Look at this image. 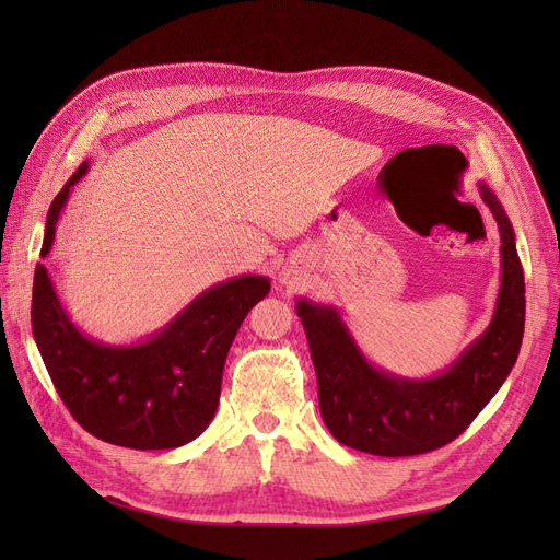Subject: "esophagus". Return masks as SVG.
I'll use <instances>...</instances> for the list:
<instances>
[{"instance_id":"esophagus-1","label":"esophagus","mask_w":560,"mask_h":560,"mask_svg":"<svg viewBox=\"0 0 560 560\" xmlns=\"http://www.w3.org/2000/svg\"><path fill=\"white\" fill-rule=\"evenodd\" d=\"M299 280H301V276L296 273L294 268H284L282 273H280V282H282L284 287H294V284H299Z\"/></svg>"}]
</instances>
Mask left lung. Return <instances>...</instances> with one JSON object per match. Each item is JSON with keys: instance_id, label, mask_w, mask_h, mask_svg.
Here are the masks:
<instances>
[{"instance_id": "obj_1", "label": "left lung", "mask_w": 560, "mask_h": 560, "mask_svg": "<svg viewBox=\"0 0 560 560\" xmlns=\"http://www.w3.org/2000/svg\"><path fill=\"white\" fill-rule=\"evenodd\" d=\"M500 229V292L486 331L434 376L406 378L371 362L334 303L296 299L317 374L319 413L336 442L401 457L442 448L467 430L516 364L525 325V282L514 226L479 182Z\"/></svg>"}]
</instances>
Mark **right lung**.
Masks as SVG:
<instances>
[{"label": "right lung", "instance_id": "right-lung-1", "mask_svg": "<svg viewBox=\"0 0 560 560\" xmlns=\"http://www.w3.org/2000/svg\"><path fill=\"white\" fill-rule=\"evenodd\" d=\"M89 167L83 161L50 202L42 259L54 249L67 198ZM268 292L266 276H235L208 287L142 341L112 346L74 325L50 268L37 264L32 334L60 399L83 430L126 448H177L212 422L229 348L247 313Z\"/></svg>", "mask_w": 560, "mask_h": 560}]
</instances>
